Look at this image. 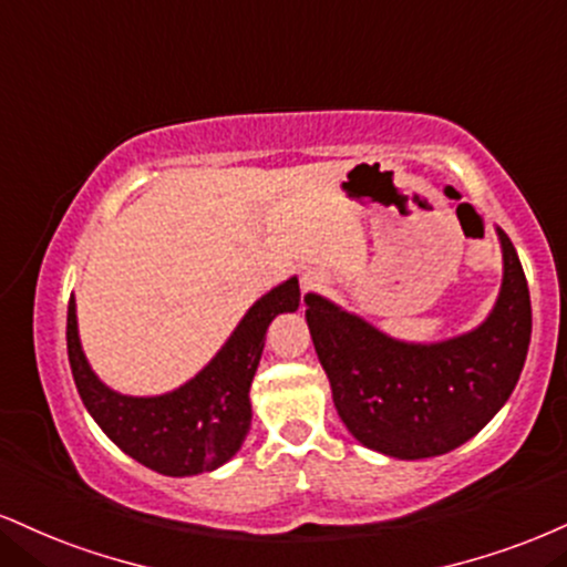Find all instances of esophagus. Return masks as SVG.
I'll list each match as a JSON object with an SVG mask.
<instances>
[{
	"instance_id": "esophagus-1",
	"label": "esophagus",
	"mask_w": 567,
	"mask_h": 567,
	"mask_svg": "<svg viewBox=\"0 0 567 567\" xmlns=\"http://www.w3.org/2000/svg\"><path fill=\"white\" fill-rule=\"evenodd\" d=\"M324 282H327V277L322 275V271H319V269H309V271H303V277H301V290H303V292L322 290Z\"/></svg>"
}]
</instances>
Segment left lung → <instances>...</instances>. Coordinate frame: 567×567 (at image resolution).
<instances>
[{"label":"left lung","instance_id":"1","mask_svg":"<svg viewBox=\"0 0 567 567\" xmlns=\"http://www.w3.org/2000/svg\"><path fill=\"white\" fill-rule=\"evenodd\" d=\"M502 245V288L475 330L409 343L359 313L306 292V322L332 401L361 446L395 460H425L478 435L507 404L530 343V296L513 240Z\"/></svg>","mask_w":567,"mask_h":567}]
</instances>
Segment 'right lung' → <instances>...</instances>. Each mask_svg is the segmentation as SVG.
Segmentation results:
<instances>
[{
  "instance_id": "right-lung-1",
  "label": "right lung",
  "mask_w": 567,
  "mask_h": 567,
  "mask_svg": "<svg viewBox=\"0 0 567 567\" xmlns=\"http://www.w3.org/2000/svg\"><path fill=\"white\" fill-rule=\"evenodd\" d=\"M301 306L298 277L245 311L240 324L195 378L161 395H126L94 374L79 338L76 298L68 301V361L86 412L121 452L172 478L210 473L240 452L250 431V383L277 313Z\"/></svg>"
}]
</instances>
